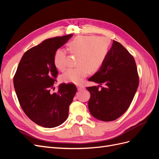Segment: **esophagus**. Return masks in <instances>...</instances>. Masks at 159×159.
<instances>
[{
	"label": "esophagus",
	"mask_w": 159,
	"mask_h": 159,
	"mask_svg": "<svg viewBox=\"0 0 159 159\" xmlns=\"http://www.w3.org/2000/svg\"><path fill=\"white\" fill-rule=\"evenodd\" d=\"M77 88H78V90H82L84 89V87L83 85H77Z\"/></svg>",
	"instance_id": "1"
}]
</instances>
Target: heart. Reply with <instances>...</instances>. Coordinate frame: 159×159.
Instances as JSON below:
<instances>
[{"label":"heart","instance_id":"1","mask_svg":"<svg viewBox=\"0 0 159 159\" xmlns=\"http://www.w3.org/2000/svg\"><path fill=\"white\" fill-rule=\"evenodd\" d=\"M110 41L105 37L89 36H77L68 44V50L72 55L78 56L77 67L69 68L61 75L64 82L81 84L89 74L98 71L107 58ZM67 52L57 49L54 56V64L57 69L64 70L66 67Z\"/></svg>","mask_w":159,"mask_h":159}]
</instances>
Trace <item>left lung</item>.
Segmentation results:
<instances>
[{
	"mask_svg": "<svg viewBox=\"0 0 159 159\" xmlns=\"http://www.w3.org/2000/svg\"><path fill=\"white\" fill-rule=\"evenodd\" d=\"M89 80L99 84L86 88L91 94L90 113L100 121H114L128 109L138 88L139 75L133 56L113 40L103 65Z\"/></svg>",
	"mask_w": 159,
	"mask_h": 159,
	"instance_id": "obj_1",
	"label": "left lung"
}]
</instances>
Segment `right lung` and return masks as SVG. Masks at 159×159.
<instances>
[{"mask_svg": "<svg viewBox=\"0 0 159 159\" xmlns=\"http://www.w3.org/2000/svg\"><path fill=\"white\" fill-rule=\"evenodd\" d=\"M73 34L49 38L24 54L14 76V87L24 112L42 127L60 125L68 117L70 105L77 91L74 84H61L56 93L50 89L56 82L54 64L56 51Z\"/></svg>", "mask_w": 159, "mask_h": 159, "instance_id": "obj_1", "label": "right lung"}]
</instances>
